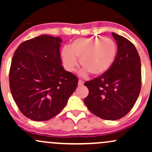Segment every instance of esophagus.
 <instances>
[{
    "mask_svg": "<svg viewBox=\"0 0 152 152\" xmlns=\"http://www.w3.org/2000/svg\"><path fill=\"white\" fill-rule=\"evenodd\" d=\"M78 86H82L83 84V81L82 80H78Z\"/></svg>",
    "mask_w": 152,
    "mask_h": 152,
    "instance_id": "esophagus-1",
    "label": "esophagus"
}]
</instances>
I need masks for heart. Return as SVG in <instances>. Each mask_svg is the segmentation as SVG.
Instances as JSON below:
<instances>
[{
	"mask_svg": "<svg viewBox=\"0 0 152 152\" xmlns=\"http://www.w3.org/2000/svg\"><path fill=\"white\" fill-rule=\"evenodd\" d=\"M117 54V46L113 40L102 37L79 38L74 40L70 46H64L61 50V58L65 69L74 71L78 66L83 68V76L91 73L99 76L105 74L111 68Z\"/></svg>",
	"mask_w": 152,
	"mask_h": 152,
	"instance_id": "b5f03b06",
	"label": "heart"
}]
</instances>
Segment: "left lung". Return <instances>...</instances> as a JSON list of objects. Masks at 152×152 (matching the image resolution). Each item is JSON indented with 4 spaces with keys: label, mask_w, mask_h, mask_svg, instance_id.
<instances>
[{
    "label": "left lung",
    "mask_w": 152,
    "mask_h": 152,
    "mask_svg": "<svg viewBox=\"0 0 152 152\" xmlns=\"http://www.w3.org/2000/svg\"><path fill=\"white\" fill-rule=\"evenodd\" d=\"M112 36L118 48L114 64L105 74L84 83L89 91L84 104L91 112L105 120L126 116L137 102L142 86L137 48L126 38L115 33Z\"/></svg>",
    "instance_id": "left-lung-1"
}]
</instances>
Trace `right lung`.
<instances>
[{
	"mask_svg": "<svg viewBox=\"0 0 152 152\" xmlns=\"http://www.w3.org/2000/svg\"><path fill=\"white\" fill-rule=\"evenodd\" d=\"M61 38L41 35L19 45L12 58L10 89L20 112L37 121L59 114L78 79L61 65Z\"/></svg>",
	"mask_w": 152,
	"mask_h": 152,
	"instance_id": "add662e5",
	"label": "right lung"
}]
</instances>
